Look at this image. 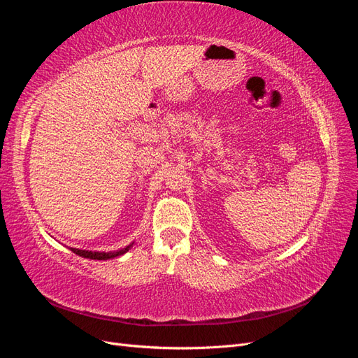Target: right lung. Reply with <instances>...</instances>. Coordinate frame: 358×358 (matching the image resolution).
I'll return each instance as SVG.
<instances>
[{
    "label": "right lung",
    "instance_id": "add662e5",
    "mask_svg": "<svg viewBox=\"0 0 358 358\" xmlns=\"http://www.w3.org/2000/svg\"><path fill=\"white\" fill-rule=\"evenodd\" d=\"M129 249V246L124 248V249H119V251H115V252H92V251H83V249H76L73 248L71 251L74 254H78L80 257H85V258H91V259H109V258H115L117 255H122L125 254Z\"/></svg>",
    "mask_w": 358,
    "mask_h": 358
}]
</instances>
